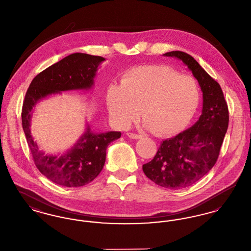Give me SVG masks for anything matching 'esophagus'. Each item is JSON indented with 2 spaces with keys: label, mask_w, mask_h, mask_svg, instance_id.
<instances>
[{
  "label": "esophagus",
  "mask_w": 251,
  "mask_h": 251,
  "mask_svg": "<svg viewBox=\"0 0 251 251\" xmlns=\"http://www.w3.org/2000/svg\"><path fill=\"white\" fill-rule=\"evenodd\" d=\"M127 136L130 137L131 139H139V138H142V135L136 134V133H132V132H127Z\"/></svg>",
  "instance_id": "1"
}]
</instances>
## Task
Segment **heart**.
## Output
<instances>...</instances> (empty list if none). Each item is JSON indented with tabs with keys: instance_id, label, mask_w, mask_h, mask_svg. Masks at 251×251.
<instances>
[{
	"instance_id": "1",
	"label": "heart",
	"mask_w": 251,
	"mask_h": 251,
	"mask_svg": "<svg viewBox=\"0 0 251 251\" xmlns=\"http://www.w3.org/2000/svg\"><path fill=\"white\" fill-rule=\"evenodd\" d=\"M107 106L111 118L122 128L138 120L156 135L168 136L182 131L200 103V87L189 74H179L163 65L139 66L128 70L121 85L108 87Z\"/></svg>"
}]
</instances>
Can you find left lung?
<instances>
[{
    "label": "left lung",
    "mask_w": 251,
    "mask_h": 251,
    "mask_svg": "<svg viewBox=\"0 0 251 251\" xmlns=\"http://www.w3.org/2000/svg\"><path fill=\"white\" fill-rule=\"evenodd\" d=\"M188 67L203 96L202 114L186 131L164 140L153 159L143 165L145 175L168 189L185 188L201 179L215 166L228 126V110L223 91L201 66L186 52L164 54Z\"/></svg>",
    "instance_id": "obj_1"
}]
</instances>
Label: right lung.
Here are the masks:
<instances>
[{"label": "right lung", "mask_w": 251, "mask_h": 251, "mask_svg": "<svg viewBox=\"0 0 251 251\" xmlns=\"http://www.w3.org/2000/svg\"><path fill=\"white\" fill-rule=\"evenodd\" d=\"M101 56L76 52L38 73L24 98L22 122L26 140L37 169L52 182L66 187H79L92 181L102 170L108 145L121 136L120 131L95 133L86 131L66 154L47 155L39 151L31 135L30 121L36 102L62 91L89 89L94 84Z\"/></svg>", "instance_id": "add662e5"}]
</instances>
